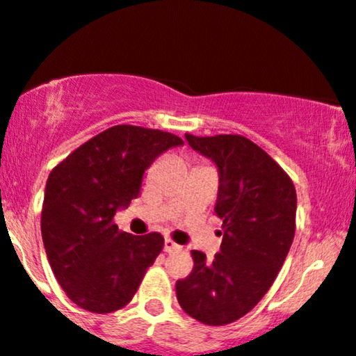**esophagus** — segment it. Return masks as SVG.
<instances>
[{"mask_svg": "<svg viewBox=\"0 0 356 356\" xmlns=\"http://www.w3.org/2000/svg\"><path fill=\"white\" fill-rule=\"evenodd\" d=\"M182 249V246H179L177 243H174L172 239L170 238H167L165 241H164V251L165 252H174V251H181Z\"/></svg>", "mask_w": 356, "mask_h": 356, "instance_id": "34e87169", "label": "esophagus"}]
</instances>
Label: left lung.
Instances as JSON below:
<instances>
[{"instance_id": "obj_1", "label": "left lung", "mask_w": 356, "mask_h": 356, "mask_svg": "<svg viewBox=\"0 0 356 356\" xmlns=\"http://www.w3.org/2000/svg\"><path fill=\"white\" fill-rule=\"evenodd\" d=\"M186 138L219 169L216 214L222 219V243L212 261L192 251L194 268L175 283V295L194 320L229 325L259 303L283 266L295 238L296 189L275 159L246 137Z\"/></svg>"}]
</instances>
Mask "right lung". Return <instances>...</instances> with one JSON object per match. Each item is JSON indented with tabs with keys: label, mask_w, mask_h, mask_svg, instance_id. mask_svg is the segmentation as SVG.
Masks as SVG:
<instances>
[{
	"label": "right lung",
	"mask_w": 356,
	"mask_h": 356,
	"mask_svg": "<svg viewBox=\"0 0 356 356\" xmlns=\"http://www.w3.org/2000/svg\"><path fill=\"white\" fill-rule=\"evenodd\" d=\"M182 144L181 137L162 130L115 125L73 150L48 175L44 251L60 286L80 308L112 313L137 293L164 238L118 231L113 216L138 197L155 159Z\"/></svg>",
	"instance_id": "1"
}]
</instances>
